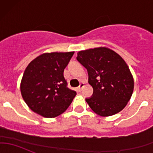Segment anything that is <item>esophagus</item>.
<instances>
[{
    "instance_id": "esophagus-1",
    "label": "esophagus",
    "mask_w": 153,
    "mask_h": 153,
    "mask_svg": "<svg viewBox=\"0 0 153 153\" xmlns=\"http://www.w3.org/2000/svg\"><path fill=\"white\" fill-rule=\"evenodd\" d=\"M84 86H85V84H84V83H81V84H80V86L78 87V91H80V92H81V91L82 90V89L84 87Z\"/></svg>"
}]
</instances>
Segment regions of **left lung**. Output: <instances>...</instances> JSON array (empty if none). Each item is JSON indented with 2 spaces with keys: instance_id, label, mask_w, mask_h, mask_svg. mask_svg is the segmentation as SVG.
<instances>
[{
  "instance_id": "8db88e82",
  "label": "left lung",
  "mask_w": 153,
  "mask_h": 153,
  "mask_svg": "<svg viewBox=\"0 0 153 153\" xmlns=\"http://www.w3.org/2000/svg\"><path fill=\"white\" fill-rule=\"evenodd\" d=\"M77 60L87 69L93 95L86 101L94 112L107 117L121 112L130 100L134 79L125 61L106 47L81 50Z\"/></svg>"
}]
</instances>
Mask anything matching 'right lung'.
Returning a JSON list of instances; mask_svg holds the SVG:
<instances>
[{
  "mask_svg": "<svg viewBox=\"0 0 153 153\" xmlns=\"http://www.w3.org/2000/svg\"><path fill=\"white\" fill-rule=\"evenodd\" d=\"M75 52H46L26 68L21 92L27 106L44 118H55L65 112L76 95L69 89L64 71Z\"/></svg>",
  "mask_w": 153,
  "mask_h": 153,
  "instance_id": "1",
  "label": "right lung"
}]
</instances>
